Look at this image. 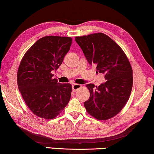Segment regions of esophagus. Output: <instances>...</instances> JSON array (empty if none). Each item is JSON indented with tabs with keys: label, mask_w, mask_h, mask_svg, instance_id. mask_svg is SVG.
I'll return each mask as SVG.
<instances>
[{
	"label": "esophagus",
	"mask_w": 154,
	"mask_h": 154,
	"mask_svg": "<svg viewBox=\"0 0 154 154\" xmlns=\"http://www.w3.org/2000/svg\"><path fill=\"white\" fill-rule=\"evenodd\" d=\"M72 90H73V91H74V92H76V91H77V90H79V88H82V86H81V85H79V84H73V85H72Z\"/></svg>",
	"instance_id": "obj_1"
}]
</instances>
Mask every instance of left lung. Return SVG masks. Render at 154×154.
Segmentation results:
<instances>
[{"instance_id": "obj_1", "label": "left lung", "mask_w": 154, "mask_h": 154, "mask_svg": "<svg viewBox=\"0 0 154 154\" xmlns=\"http://www.w3.org/2000/svg\"><path fill=\"white\" fill-rule=\"evenodd\" d=\"M88 62L97 66V72L107 81L99 86L89 84L90 98L84 102L87 112L98 120L116 116L125 106L132 88L130 63L114 41L102 33L75 38Z\"/></svg>"}]
</instances>
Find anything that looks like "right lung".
<instances>
[{"instance_id":"obj_1","label":"right lung","mask_w":154,"mask_h":154,"mask_svg":"<svg viewBox=\"0 0 154 154\" xmlns=\"http://www.w3.org/2000/svg\"><path fill=\"white\" fill-rule=\"evenodd\" d=\"M72 38L45 36L26 51L19 66L18 86L24 102L34 114L52 119L70 101L72 86L60 84L52 72L58 69L70 50Z\"/></svg>"}]
</instances>
